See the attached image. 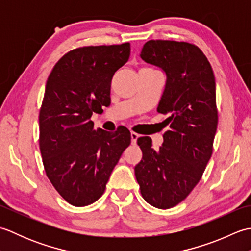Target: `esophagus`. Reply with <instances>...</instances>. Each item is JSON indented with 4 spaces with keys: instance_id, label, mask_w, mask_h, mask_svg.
<instances>
[{
    "instance_id": "34e87169",
    "label": "esophagus",
    "mask_w": 251,
    "mask_h": 251,
    "mask_svg": "<svg viewBox=\"0 0 251 251\" xmlns=\"http://www.w3.org/2000/svg\"><path fill=\"white\" fill-rule=\"evenodd\" d=\"M130 137H131V142L132 143H136L137 139H138V138H139V135H138L137 132H135V131H131L130 132Z\"/></svg>"
}]
</instances>
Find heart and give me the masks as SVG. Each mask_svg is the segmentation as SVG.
<instances>
[{
	"label": "heart",
	"mask_w": 251,
	"mask_h": 251,
	"mask_svg": "<svg viewBox=\"0 0 251 251\" xmlns=\"http://www.w3.org/2000/svg\"><path fill=\"white\" fill-rule=\"evenodd\" d=\"M141 70H148V71H155V70H152V69H150V68H143V69H141Z\"/></svg>",
	"instance_id": "heart-1"
}]
</instances>
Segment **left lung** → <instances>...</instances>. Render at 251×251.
<instances>
[{
	"label": "left lung",
	"instance_id": "1",
	"mask_svg": "<svg viewBox=\"0 0 251 251\" xmlns=\"http://www.w3.org/2000/svg\"><path fill=\"white\" fill-rule=\"evenodd\" d=\"M140 57L166 73L157 112L169 114V130L158 151L151 138H138L142 159L135 175L145 201L168 209L186 199L211 157L218 125L215 75L204 52L186 42L148 41Z\"/></svg>",
	"mask_w": 251,
	"mask_h": 251
}]
</instances>
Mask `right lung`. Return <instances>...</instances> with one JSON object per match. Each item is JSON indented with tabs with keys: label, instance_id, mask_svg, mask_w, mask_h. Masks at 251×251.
Listing matches in <instances>:
<instances>
[{
	"label": "right lung",
	"instance_id": "obj_1",
	"mask_svg": "<svg viewBox=\"0 0 251 251\" xmlns=\"http://www.w3.org/2000/svg\"><path fill=\"white\" fill-rule=\"evenodd\" d=\"M130 44L84 46L62 56L46 82L40 110V150L47 178L69 204L87 206L105 190L130 145V131L94 129V112L110 103L114 73L128 60Z\"/></svg>",
	"mask_w": 251,
	"mask_h": 251
}]
</instances>
